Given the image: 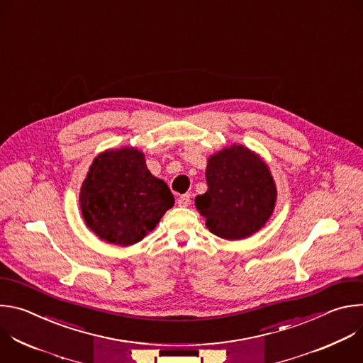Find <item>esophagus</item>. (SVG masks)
I'll list each match as a JSON object with an SVG mask.
<instances>
[{
    "label": "esophagus",
    "mask_w": 363,
    "mask_h": 363,
    "mask_svg": "<svg viewBox=\"0 0 363 363\" xmlns=\"http://www.w3.org/2000/svg\"><path fill=\"white\" fill-rule=\"evenodd\" d=\"M177 201H178L179 206H188L191 203V195L189 194H184Z\"/></svg>",
    "instance_id": "esophagus-1"
}]
</instances>
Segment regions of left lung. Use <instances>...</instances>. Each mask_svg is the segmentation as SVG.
I'll return each mask as SVG.
<instances>
[{"instance_id": "8db88e82", "label": "left lung", "mask_w": 363, "mask_h": 363, "mask_svg": "<svg viewBox=\"0 0 363 363\" xmlns=\"http://www.w3.org/2000/svg\"><path fill=\"white\" fill-rule=\"evenodd\" d=\"M208 191L195 198L208 230L225 240H241L260 230L273 214L277 191L267 165L241 145L208 160Z\"/></svg>"}]
</instances>
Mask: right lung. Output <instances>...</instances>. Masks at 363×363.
Wrapping results in <instances>:
<instances>
[{"label":"right lung","instance_id":"right-lung-1","mask_svg":"<svg viewBox=\"0 0 363 363\" xmlns=\"http://www.w3.org/2000/svg\"><path fill=\"white\" fill-rule=\"evenodd\" d=\"M175 199L146 168L143 153L122 147L99 155L80 191L87 227L112 244L132 245L160 223Z\"/></svg>","mask_w":363,"mask_h":363}]
</instances>
